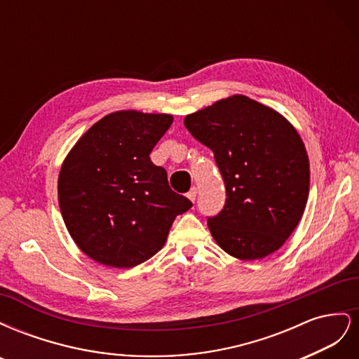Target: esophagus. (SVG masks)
Instances as JSON below:
<instances>
[{"instance_id": "obj_1", "label": "esophagus", "mask_w": 359, "mask_h": 359, "mask_svg": "<svg viewBox=\"0 0 359 359\" xmlns=\"http://www.w3.org/2000/svg\"><path fill=\"white\" fill-rule=\"evenodd\" d=\"M196 196H198V189H196V187H191L190 191L187 193V198H189L191 202H194V201H196Z\"/></svg>"}]
</instances>
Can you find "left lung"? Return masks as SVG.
I'll list each match as a JSON object with an SVG mask.
<instances>
[{"label": "left lung", "mask_w": 359, "mask_h": 359, "mask_svg": "<svg viewBox=\"0 0 359 359\" xmlns=\"http://www.w3.org/2000/svg\"><path fill=\"white\" fill-rule=\"evenodd\" d=\"M184 126L212 151L226 186L223 210L208 217L215 243L241 260L277 252L298 226L310 189L295 127L241 94L187 115Z\"/></svg>", "instance_id": "8db88e82"}]
</instances>
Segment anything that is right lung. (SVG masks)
<instances>
[{
	"label": "right lung",
	"instance_id": "1",
	"mask_svg": "<svg viewBox=\"0 0 359 359\" xmlns=\"http://www.w3.org/2000/svg\"><path fill=\"white\" fill-rule=\"evenodd\" d=\"M173 116L118 111L76 142L58 177V202L73 241L95 262L133 268L165 245L175 217L193 203L170 190L149 158Z\"/></svg>",
	"mask_w": 359,
	"mask_h": 359
}]
</instances>
